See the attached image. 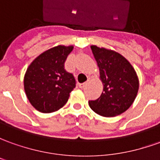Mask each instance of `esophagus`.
<instances>
[{"label": "esophagus", "mask_w": 160, "mask_h": 160, "mask_svg": "<svg viewBox=\"0 0 160 160\" xmlns=\"http://www.w3.org/2000/svg\"><path fill=\"white\" fill-rule=\"evenodd\" d=\"M90 80H91V78H89L87 82H82V83H79V87H80L81 89H83V88H84V87H85V86H86V85H87V83H88V82H90Z\"/></svg>", "instance_id": "obj_1"}]
</instances>
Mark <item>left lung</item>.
Listing matches in <instances>:
<instances>
[{
    "label": "left lung",
    "mask_w": 160,
    "mask_h": 160,
    "mask_svg": "<svg viewBox=\"0 0 160 160\" xmlns=\"http://www.w3.org/2000/svg\"><path fill=\"white\" fill-rule=\"evenodd\" d=\"M103 84L101 96L89 101L91 110L103 117H116L128 110L138 91L135 69L119 53L91 46Z\"/></svg>",
    "instance_id": "left-lung-1"
}]
</instances>
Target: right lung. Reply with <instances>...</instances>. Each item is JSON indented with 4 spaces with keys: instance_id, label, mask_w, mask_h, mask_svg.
Returning a JSON list of instances; mask_svg holds the SVG:
<instances>
[{
    "instance_id": "add662e5",
    "label": "right lung",
    "mask_w": 160,
    "mask_h": 160,
    "mask_svg": "<svg viewBox=\"0 0 160 160\" xmlns=\"http://www.w3.org/2000/svg\"><path fill=\"white\" fill-rule=\"evenodd\" d=\"M73 46L59 45L42 53L30 63L24 77V90L28 101L37 111L50 113L68 101L76 80L64 68Z\"/></svg>"
}]
</instances>
